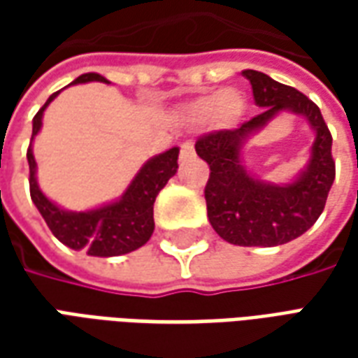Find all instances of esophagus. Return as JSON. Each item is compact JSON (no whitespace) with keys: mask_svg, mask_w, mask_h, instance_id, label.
<instances>
[{"mask_svg":"<svg viewBox=\"0 0 358 358\" xmlns=\"http://www.w3.org/2000/svg\"><path fill=\"white\" fill-rule=\"evenodd\" d=\"M195 155V149H194V141H184L182 145H180V159L184 161V159H189V157Z\"/></svg>","mask_w":358,"mask_h":358,"instance_id":"obj_1","label":"esophagus"}]
</instances>
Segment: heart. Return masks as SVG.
I'll return each mask as SVG.
<instances>
[{"mask_svg": "<svg viewBox=\"0 0 358 358\" xmlns=\"http://www.w3.org/2000/svg\"><path fill=\"white\" fill-rule=\"evenodd\" d=\"M245 110V101L234 90H220L215 94L199 97L189 105V115L195 120H209L215 118L220 126L236 124Z\"/></svg>", "mask_w": 358, "mask_h": 358, "instance_id": "1", "label": "heart"}]
</instances>
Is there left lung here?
Here are the masks:
<instances>
[{
    "mask_svg": "<svg viewBox=\"0 0 358 358\" xmlns=\"http://www.w3.org/2000/svg\"><path fill=\"white\" fill-rule=\"evenodd\" d=\"M241 74L263 110L240 128L205 134L195 141L197 155L210 169L205 186L207 217L215 232L228 243L274 248L299 238L322 215L336 178L331 134L320 109L305 94L259 71ZM282 110L307 117L317 136L308 169L289 185H270L248 174L241 161V149Z\"/></svg>",
    "mask_w": 358,
    "mask_h": 358,
    "instance_id": "left-lung-1",
    "label": "left lung"
}]
</instances>
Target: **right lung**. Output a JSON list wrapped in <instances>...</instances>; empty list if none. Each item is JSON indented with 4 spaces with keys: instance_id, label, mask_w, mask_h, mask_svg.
<instances>
[{
    "instance_id": "obj_1",
    "label": "right lung",
    "mask_w": 358,
    "mask_h": 358,
    "mask_svg": "<svg viewBox=\"0 0 358 358\" xmlns=\"http://www.w3.org/2000/svg\"><path fill=\"white\" fill-rule=\"evenodd\" d=\"M84 82H105L101 74L88 73L78 76L73 84ZM59 92L50 95L43 107L36 113L32 120V141L42 128V117L45 107L50 105ZM32 141L28 145L27 159L30 166V197L40 210V215L50 226L53 236L66 248L80 251L86 249L92 257H118L136 251L145 245L155 230L153 222V203L166 182L176 174L178 169V148H172L161 155H155L143 164L140 172L134 176L130 186L118 201L103 205L97 209L73 213L57 207L50 201L36 182V161L32 153Z\"/></svg>"
}]
</instances>
